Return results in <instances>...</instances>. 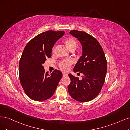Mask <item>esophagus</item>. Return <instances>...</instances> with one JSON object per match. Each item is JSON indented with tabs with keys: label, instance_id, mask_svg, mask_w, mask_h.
Segmentation results:
<instances>
[{
	"label": "esophagus",
	"instance_id": "esophagus-1",
	"mask_svg": "<svg viewBox=\"0 0 130 130\" xmlns=\"http://www.w3.org/2000/svg\"><path fill=\"white\" fill-rule=\"evenodd\" d=\"M62 75H63V76H66L68 75V74L67 73H63V74H62Z\"/></svg>",
	"mask_w": 130,
	"mask_h": 130
}]
</instances>
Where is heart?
Listing matches in <instances>:
<instances>
[{
  "instance_id": "1",
  "label": "heart",
  "mask_w": 130,
  "mask_h": 130,
  "mask_svg": "<svg viewBox=\"0 0 130 130\" xmlns=\"http://www.w3.org/2000/svg\"><path fill=\"white\" fill-rule=\"evenodd\" d=\"M64 43L68 49L71 50H75L77 47V42L73 38H68L65 40ZM56 50V46H54L52 49V53L54 54ZM73 61L71 60H62L59 62L58 66L59 68L64 71H68L71 66L72 65Z\"/></svg>"
}]
</instances>
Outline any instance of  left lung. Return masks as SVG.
<instances>
[{"label": "left lung", "mask_w": 130, "mask_h": 130, "mask_svg": "<svg viewBox=\"0 0 130 130\" xmlns=\"http://www.w3.org/2000/svg\"><path fill=\"white\" fill-rule=\"evenodd\" d=\"M70 33L77 38L83 47V54L74 68V72L83 74V79L71 74L68 86L71 96L79 102H85L95 99L104 84L107 71V61L99 42L84 31L71 30ZM79 73V74H80Z\"/></svg>", "instance_id": "left-lung-1"}]
</instances>
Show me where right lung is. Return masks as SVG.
Returning a JSON list of instances; mask_svg holds the SVG:
<instances>
[{"label":"right lung","mask_w":130,"mask_h":130,"mask_svg":"<svg viewBox=\"0 0 130 130\" xmlns=\"http://www.w3.org/2000/svg\"><path fill=\"white\" fill-rule=\"evenodd\" d=\"M64 34L53 30L41 33L29 42L23 51L19 64V79L24 92L33 100L42 101L50 98L62 78V73L56 69L49 75L43 65L51 57L56 42Z\"/></svg>","instance_id":"1"}]
</instances>
